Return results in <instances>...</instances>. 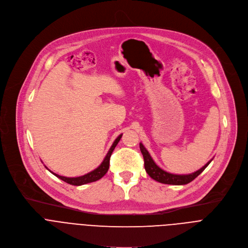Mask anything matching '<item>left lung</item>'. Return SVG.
I'll return each mask as SVG.
<instances>
[{"instance_id": "1", "label": "left lung", "mask_w": 248, "mask_h": 248, "mask_svg": "<svg viewBox=\"0 0 248 248\" xmlns=\"http://www.w3.org/2000/svg\"><path fill=\"white\" fill-rule=\"evenodd\" d=\"M139 147H140V151H141V153H142L143 158H144V168H145L146 172L150 175V178H152L156 182H159L161 184H166V185L184 186V185L189 184L195 178H197V176L207 168V166L211 163V161L213 160V159L210 160L205 166H203L201 169H199L198 170H196L192 173L174 174V173L168 172V171L162 170L159 166H157L156 163L154 162V160L152 159V157L150 156L149 152L146 150V148L143 146L142 143H139Z\"/></svg>"}]
</instances>
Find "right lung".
<instances>
[{"instance_id":"1","label":"right lung","mask_w":248,"mask_h":248,"mask_svg":"<svg viewBox=\"0 0 248 248\" xmlns=\"http://www.w3.org/2000/svg\"><path fill=\"white\" fill-rule=\"evenodd\" d=\"M122 135H123V134L119 135V136L116 138V140L114 141L113 145L111 146L109 152L107 153V155H106V157H105L104 161L101 163V165H100L97 169H95L94 170H92V171H90V172H88V173H86V174H84V175L78 176V178H66V176L59 175V174H57V173L51 171L49 169H48V170H49L53 174H55V175L57 176V178L61 179V180L63 181L64 183L69 184V185H72V186H82V185H86V184H89V183L96 182V181L100 180L101 178H103V176L106 174V172L108 171L109 166H110V158H111V155H112V153H113L115 147H116L117 144L119 143V141L121 140Z\"/></svg>"}]
</instances>
